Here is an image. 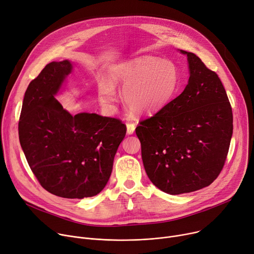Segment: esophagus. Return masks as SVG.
<instances>
[{"mask_svg":"<svg viewBox=\"0 0 254 254\" xmlns=\"http://www.w3.org/2000/svg\"><path fill=\"white\" fill-rule=\"evenodd\" d=\"M126 127H127V133L128 134H133V132L135 131V128H136V124L133 122H128L126 123Z\"/></svg>","mask_w":254,"mask_h":254,"instance_id":"obj_1","label":"esophagus"}]
</instances>
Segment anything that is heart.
<instances>
[{
    "mask_svg": "<svg viewBox=\"0 0 254 254\" xmlns=\"http://www.w3.org/2000/svg\"><path fill=\"white\" fill-rule=\"evenodd\" d=\"M113 84H123V100L139 115H151L163 109L180 85L177 65L152 56H143L116 65L111 70ZM103 106L113 108L116 90L110 81L103 80L99 88Z\"/></svg>",
    "mask_w": 254,
    "mask_h": 254,
    "instance_id": "obj_1",
    "label": "heart"
}]
</instances>
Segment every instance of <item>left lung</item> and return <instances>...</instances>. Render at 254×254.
<instances>
[{"label":"left lung","instance_id":"left-lung-1","mask_svg":"<svg viewBox=\"0 0 254 254\" xmlns=\"http://www.w3.org/2000/svg\"><path fill=\"white\" fill-rule=\"evenodd\" d=\"M189 80L183 92L135 132L149 180L169 194L199 190L218 178L233 134V114L218 74L186 51Z\"/></svg>","mask_w":254,"mask_h":254}]
</instances>
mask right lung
<instances>
[{"label": "right lung", "mask_w": 254, "mask_h": 254, "mask_svg": "<svg viewBox=\"0 0 254 254\" xmlns=\"http://www.w3.org/2000/svg\"><path fill=\"white\" fill-rule=\"evenodd\" d=\"M71 70L67 60L52 62L29 83L18 132L43 188L57 196L81 199L107 185L126 125L120 119L89 113L72 116L64 110L54 95Z\"/></svg>", "instance_id": "1"}]
</instances>
